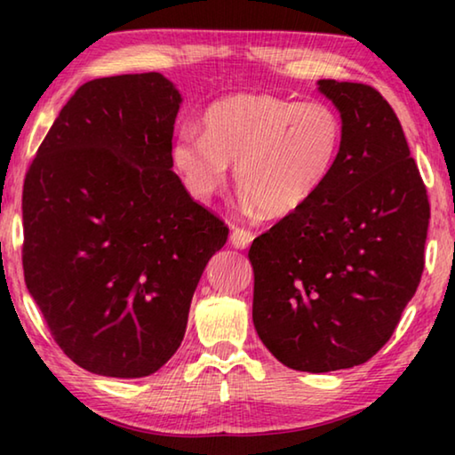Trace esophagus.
Wrapping results in <instances>:
<instances>
[{"instance_id":"esophagus-1","label":"esophagus","mask_w":455,"mask_h":455,"mask_svg":"<svg viewBox=\"0 0 455 455\" xmlns=\"http://www.w3.org/2000/svg\"><path fill=\"white\" fill-rule=\"evenodd\" d=\"M233 243H235V244H236V246H238V243H236V238H233Z\"/></svg>"}]
</instances>
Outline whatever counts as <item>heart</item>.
Segmentation results:
<instances>
[{
	"instance_id": "obj_1",
	"label": "heart",
	"mask_w": 455,
	"mask_h": 455,
	"mask_svg": "<svg viewBox=\"0 0 455 455\" xmlns=\"http://www.w3.org/2000/svg\"><path fill=\"white\" fill-rule=\"evenodd\" d=\"M313 184V166L295 150H281L268 164L243 182L246 198L259 206L295 204Z\"/></svg>"
}]
</instances>
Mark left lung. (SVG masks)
Here are the masks:
<instances>
[{
	"mask_svg": "<svg viewBox=\"0 0 455 455\" xmlns=\"http://www.w3.org/2000/svg\"><path fill=\"white\" fill-rule=\"evenodd\" d=\"M182 96L163 74L86 82L24 180V276L60 349L92 373H156L228 228L172 172Z\"/></svg>",
	"mask_w": 455,
	"mask_h": 455,
	"instance_id": "left-lung-1",
	"label": "left lung"
}]
</instances>
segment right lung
Instances as JSON below:
<instances>
[{"label": "right lung", "instance_id": "1", "mask_svg": "<svg viewBox=\"0 0 455 455\" xmlns=\"http://www.w3.org/2000/svg\"><path fill=\"white\" fill-rule=\"evenodd\" d=\"M341 112L335 163L295 211L255 238L252 323L297 371L365 363L399 323L423 273L429 203L389 104L363 84L321 80ZM365 105L372 128L355 114Z\"/></svg>", "mask_w": 455, "mask_h": 455}]
</instances>
